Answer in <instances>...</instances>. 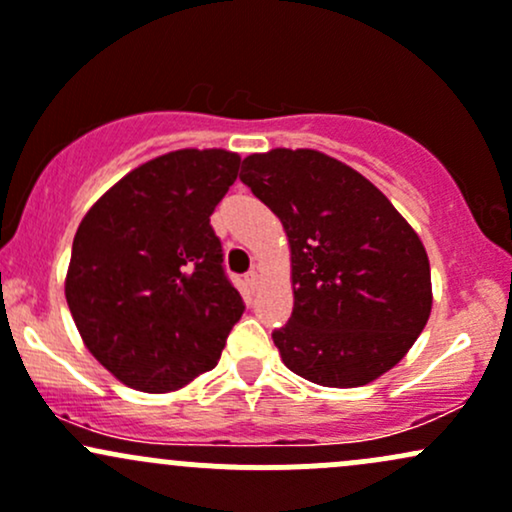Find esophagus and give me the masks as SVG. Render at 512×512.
I'll return each instance as SVG.
<instances>
[{
    "label": "esophagus",
    "instance_id": "esophagus-1",
    "mask_svg": "<svg viewBox=\"0 0 512 512\" xmlns=\"http://www.w3.org/2000/svg\"><path fill=\"white\" fill-rule=\"evenodd\" d=\"M244 285H246V290L254 292L256 287H258V273H256V271L246 273V275H244Z\"/></svg>",
    "mask_w": 512,
    "mask_h": 512
}]
</instances>
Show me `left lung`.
Returning a JSON list of instances; mask_svg holds the SVG:
<instances>
[{
  "label": "left lung",
  "instance_id": "1",
  "mask_svg": "<svg viewBox=\"0 0 512 512\" xmlns=\"http://www.w3.org/2000/svg\"><path fill=\"white\" fill-rule=\"evenodd\" d=\"M239 179L283 222L295 307L273 343L321 387H363L409 353L433 307L423 241L375 183L317 149L249 154Z\"/></svg>",
  "mask_w": 512,
  "mask_h": 512
}]
</instances>
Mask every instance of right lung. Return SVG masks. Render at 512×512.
I'll use <instances>...</instances> for the list:
<instances>
[{
  "label": "right lung",
  "instance_id": "right-lung-1",
  "mask_svg": "<svg viewBox=\"0 0 512 512\" xmlns=\"http://www.w3.org/2000/svg\"><path fill=\"white\" fill-rule=\"evenodd\" d=\"M227 149L149 159L91 205L74 234L65 297L84 346L116 380L176 392L220 360L244 302L210 215L237 179Z\"/></svg>",
  "mask_w": 512,
  "mask_h": 512
}]
</instances>
